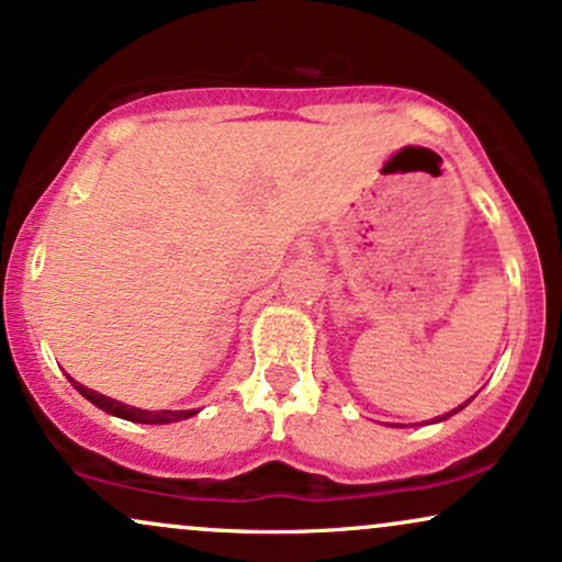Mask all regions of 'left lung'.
I'll return each instance as SVG.
<instances>
[{
  "label": "left lung",
  "instance_id": "8db88e82",
  "mask_svg": "<svg viewBox=\"0 0 562 562\" xmlns=\"http://www.w3.org/2000/svg\"><path fill=\"white\" fill-rule=\"evenodd\" d=\"M469 403H471V401H465V403L461 405V408H465V405H469ZM461 408H456V411H461ZM456 411H452V414H456ZM448 416H450V414H448ZM448 416H442V418H448ZM442 418H439V422H442Z\"/></svg>",
  "mask_w": 562,
  "mask_h": 562
}]
</instances>
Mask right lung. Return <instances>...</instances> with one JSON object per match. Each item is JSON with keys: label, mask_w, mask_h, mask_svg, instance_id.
<instances>
[{"label": "right lung", "mask_w": 562, "mask_h": 562, "mask_svg": "<svg viewBox=\"0 0 562 562\" xmlns=\"http://www.w3.org/2000/svg\"><path fill=\"white\" fill-rule=\"evenodd\" d=\"M70 382H72V387H76L80 395L86 397V401L99 405V408L106 411V414L127 418V422H135V424H170V422H182V418H191L193 414H199V411H144V408H133V405L112 401V397L101 395V392H93V390L83 387V384H78L76 380H72V376H70Z\"/></svg>", "instance_id": "1"}]
</instances>
